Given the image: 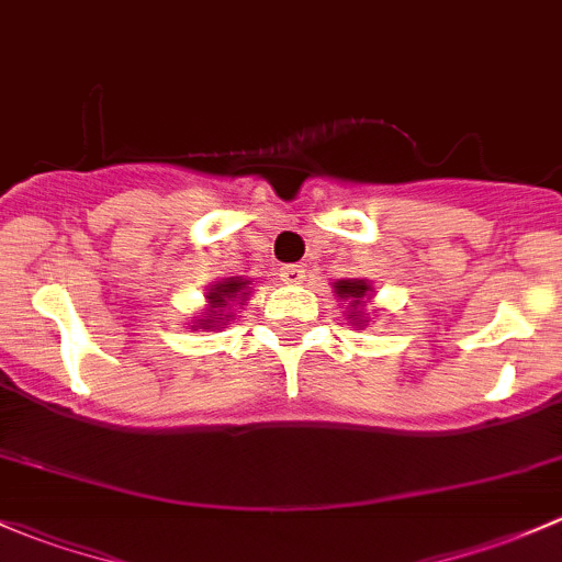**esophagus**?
Returning a JSON list of instances; mask_svg holds the SVG:
<instances>
[{"instance_id":"esophagus-1","label":"esophagus","mask_w":562,"mask_h":562,"mask_svg":"<svg viewBox=\"0 0 562 562\" xmlns=\"http://www.w3.org/2000/svg\"><path fill=\"white\" fill-rule=\"evenodd\" d=\"M280 280L285 282V285H296V282L304 280V269H302V266H296V263L282 266V269H280Z\"/></svg>"}]
</instances>
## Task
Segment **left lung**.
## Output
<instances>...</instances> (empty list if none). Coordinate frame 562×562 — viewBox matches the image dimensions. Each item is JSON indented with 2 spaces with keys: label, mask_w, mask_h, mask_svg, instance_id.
Returning a JSON list of instances; mask_svg holds the SVG:
<instances>
[{
  "label": "left lung",
  "mask_w": 562,
  "mask_h": 562,
  "mask_svg": "<svg viewBox=\"0 0 562 562\" xmlns=\"http://www.w3.org/2000/svg\"><path fill=\"white\" fill-rule=\"evenodd\" d=\"M334 288H337L339 299H350V307H353V310L359 307L361 299H367V291H370V285H367L364 280H339ZM356 312H359V310H356ZM361 315H364V313H360L359 316H356L355 313L350 315V317H353V326L361 321Z\"/></svg>",
  "instance_id": "left-lung-1"
}]
</instances>
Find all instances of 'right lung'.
<instances>
[{"mask_svg": "<svg viewBox=\"0 0 562 562\" xmlns=\"http://www.w3.org/2000/svg\"><path fill=\"white\" fill-rule=\"evenodd\" d=\"M245 288H247V282L239 280V277H231V280L217 282V285L209 291V307L212 310H209L206 317H201V321H198V326L201 328L225 326L223 321H228L231 315H223V307H228V302H236V299L245 296ZM217 314L221 315L220 318L216 317Z\"/></svg>", "mask_w": 562, "mask_h": 562, "instance_id": "right-lung-1", "label": "right lung"}]
</instances>
